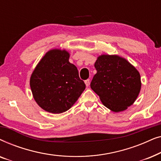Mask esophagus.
<instances>
[{
    "mask_svg": "<svg viewBox=\"0 0 161 161\" xmlns=\"http://www.w3.org/2000/svg\"><path fill=\"white\" fill-rule=\"evenodd\" d=\"M85 84H86V86L87 87L89 86V84H90V80H89V79H88V80H85Z\"/></svg>",
    "mask_w": 161,
    "mask_h": 161,
    "instance_id": "34e87169",
    "label": "esophagus"
}]
</instances>
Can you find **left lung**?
I'll list each match as a JSON object with an SVG mask.
<instances>
[{"instance_id":"8db88e82","label":"left lung","mask_w":161,"mask_h":161,"mask_svg":"<svg viewBox=\"0 0 161 161\" xmlns=\"http://www.w3.org/2000/svg\"><path fill=\"white\" fill-rule=\"evenodd\" d=\"M94 67L97 73L90 86L105 107L119 112L133 105L142 86L139 72L133 66L118 56L102 55Z\"/></svg>"}]
</instances>
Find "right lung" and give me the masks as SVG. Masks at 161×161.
<instances>
[{
	"label": "right lung",
	"instance_id": "1",
	"mask_svg": "<svg viewBox=\"0 0 161 161\" xmlns=\"http://www.w3.org/2000/svg\"><path fill=\"white\" fill-rule=\"evenodd\" d=\"M69 54L58 49L48 51L31 77L34 100L52 114L67 111L76 102L86 85L79 78L77 67L69 61Z\"/></svg>",
	"mask_w": 161,
	"mask_h": 161
}]
</instances>
